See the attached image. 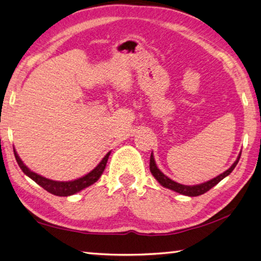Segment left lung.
<instances>
[{
	"mask_svg": "<svg viewBox=\"0 0 261 261\" xmlns=\"http://www.w3.org/2000/svg\"><path fill=\"white\" fill-rule=\"evenodd\" d=\"M240 158L241 155H238L237 160L233 162V165L229 168L228 170L224 171L221 175H219L218 177H215L213 179L208 180V182L206 183H202V184H198V185H193V187H190V185H183V184H179V183H176L174 180H171L170 178H168L167 176L161 173L160 169L156 167L155 165V161H154V158L151 154V158H149V170H151L152 175L155 177V179L158 180L159 183H160L162 187L168 188L170 190H173V191L178 192L180 194H184V196H189V197H197V196H200V194H204L205 192L210 191V190L215 187L216 184H218L220 180H222L226 176H228L229 174L231 173V171L235 169L236 165L240 161Z\"/></svg>",
	"mask_w": 261,
	"mask_h": 261,
	"instance_id": "8db88e82",
	"label": "left lung"
}]
</instances>
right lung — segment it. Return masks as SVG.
<instances>
[{"label": "right lung", "instance_id": "add662e5", "mask_svg": "<svg viewBox=\"0 0 261 261\" xmlns=\"http://www.w3.org/2000/svg\"><path fill=\"white\" fill-rule=\"evenodd\" d=\"M14 153H15L17 163H18V166L20 167V169L23 170V173L25 175H28L30 178H32L35 183L40 185V187L45 189L46 191L60 197L71 196V194L77 193L81 191V190L90 187V185L95 183L96 180L100 178L101 174L103 173L106 165H107L109 154H110V152L106 154V156L102 159V161H101L99 165L91 171V173H88L87 175L84 176V177H81L74 180H70V182H56V180L48 179L46 177H42L40 175L33 173V171H31L29 168L24 165L23 161L20 160L19 156L17 155L15 149H14Z\"/></svg>", "mask_w": 261, "mask_h": 261}]
</instances>
